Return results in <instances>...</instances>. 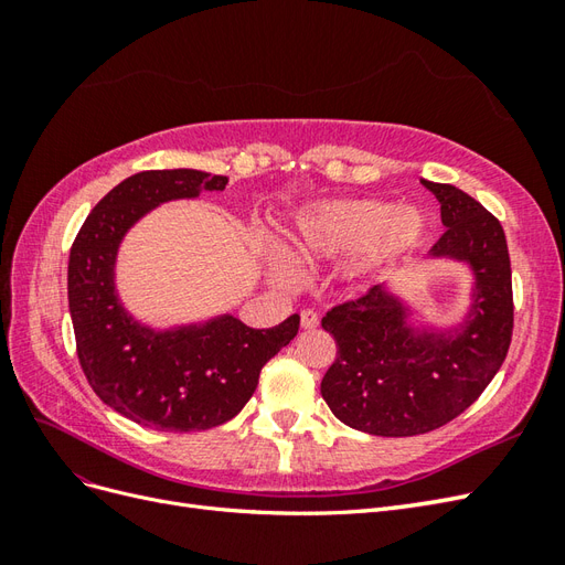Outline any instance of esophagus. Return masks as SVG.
<instances>
[{
	"label": "esophagus",
	"mask_w": 565,
	"mask_h": 565,
	"mask_svg": "<svg viewBox=\"0 0 565 565\" xmlns=\"http://www.w3.org/2000/svg\"><path fill=\"white\" fill-rule=\"evenodd\" d=\"M318 322H320V318H318L316 311H311V309L301 311V328H303V330H316Z\"/></svg>",
	"instance_id": "esophagus-1"
}]
</instances>
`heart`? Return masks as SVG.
Returning a JSON list of instances; mask_svg holds the SVG:
<instances>
[{"mask_svg": "<svg viewBox=\"0 0 565 565\" xmlns=\"http://www.w3.org/2000/svg\"><path fill=\"white\" fill-rule=\"evenodd\" d=\"M431 233V216L419 207L384 200H328L301 210L282 235L287 254L299 264L337 262L355 254L347 278L370 280L374 270L419 249Z\"/></svg>", "mask_w": 565, "mask_h": 565, "instance_id": "heart-1", "label": "heart"}]
</instances>
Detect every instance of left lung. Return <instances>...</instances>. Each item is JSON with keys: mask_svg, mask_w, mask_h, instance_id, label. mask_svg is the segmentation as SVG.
Here are the masks:
<instances>
[{"mask_svg": "<svg viewBox=\"0 0 565 565\" xmlns=\"http://www.w3.org/2000/svg\"><path fill=\"white\" fill-rule=\"evenodd\" d=\"M422 183L440 202L448 228L431 256L471 268V306L452 330L415 328L409 306L374 285L322 318V330L337 341L322 398L339 422L372 436H419L465 413L502 367L514 330L500 221L450 183Z\"/></svg>", "mask_w": 565, "mask_h": 565, "instance_id": "obj_1", "label": "left lung"}]
</instances>
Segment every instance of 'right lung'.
Returning a JSON list of instances; mask_svg holds the SVG:
<instances>
[{"label": "right lung", "mask_w": 565, "mask_h": 565, "mask_svg": "<svg viewBox=\"0 0 565 565\" xmlns=\"http://www.w3.org/2000/svg\"><path fill=\"white\" fill-rule=\"evenodd\" d=\"M226 177L198 169L139 172L100 200L67 262V303L84 377L122 417L156 431H204L233 419L259 384L262 367L299 332V316L254 330L233 316L152 330L127 313L115 262L127 231L169 200L224 191Z\"/></svg>", "instance_id": "add662e5"}]
</instances>
